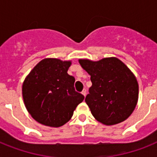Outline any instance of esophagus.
<instances>
[{"label": "esophagus", "instance_id": "1", "mask_svg": "<svg viewBox=\"0 0 157 157\" xmlns=\"http://www.w3.org/2000/svg\"><path fill=\"white\" fill-rule=\"evenodd\" d=\"M86 93H87V92H86V90H82V92H81V94H82L84 96L86 95Z\"/></svg>", "mask_w": 157, "mask_h": 157}]
</instances>
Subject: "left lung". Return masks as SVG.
Listing matches in <instances>:
<instances>
[{
	"instance_id": "obj_1",
	"label": "left lung",
	"mask_w": 157,
	"mask_h": 157,
	"mask_svg": "<svg viewBox=\"0 0 157 157\" xmlns=\"http://www.w3.org/2000/svg\"><path fill=\"white\" fill-rule=\"evenodd\" d=\"M92 82L86 103L93 117L106 125L124 121L135 109L139 84L130 69L116 57L98 61L79 59Z\"/></svg>"
}]
</instances>
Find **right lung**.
<instances>
[{
	"label": "right lung",
	"instance_id": "1",
	"mask_svg": "<svg viewBox=\"0 0 157 157\" xmlns=\"http://www.w3.org/2000/svg\"><path fill=\"white\" fill-rule=\"evenodd\" d=\"M71 61L44 59L26 76L22 93L25 107L40 124L60 127L69 121L84 100L75 90V78L67 74Z\"/></svg>",
	"mask_w": 157,
	"mask_h": 157
}]
</instances>
